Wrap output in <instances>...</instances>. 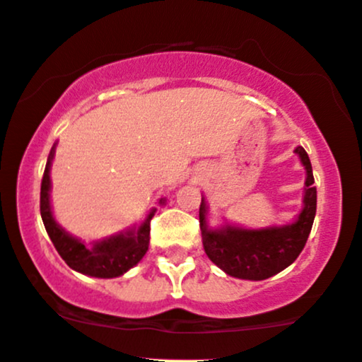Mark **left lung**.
Segmentation results:
<instances>
[{"mask_svg":"<svg viewBox=\"0 0 362 362\" xmlns=\"http://www.w3.org/2000/svg\"><path fill=\"white\" fill-rule=\"evenodd\" d=\"M296 154L306 170L303 210L296 222L282 228L242 229L226 226L222 229H208L206 203L199 204V228L203 247L214 264L228 275L243 280H264L291 266L305 249L312 231L317 210V189L313 187L312 163L303 147H296Z\"/></svg>","mask_w":362,"mask_h":362,"instance_id":"left-lung-1","label":"left lung"}]
</instances>
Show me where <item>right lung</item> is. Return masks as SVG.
I'll return each instance as SVG.
<instances>
[{
  "mask_svg": "<svg viewBox=\"0 0 362 362\" xmlns=\"http://www.w3.org/2000/svg\"><path fill=\"white\" fill-rule=\"evenodd\" d=\"M54 148L56 147H52L47 159L42 178V191H40V214H42L49 238L52 240L54 247L64 259V262L75 272L96 276V279H113V276L124 275L147 254L148 242H151V221L156 210L148 214V217L136 231L120 233V235L96 242L93 247H86L54 221L52 210H50V163L54 158ZM163 202L164 199H160V203Z\"/></svg>",
  "mask_w": 362,
  "mask_h": 362,
  "instance_id": "right-lung-1",
  "label": "right lung"
}]
</instances>
